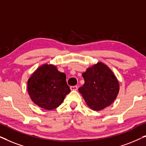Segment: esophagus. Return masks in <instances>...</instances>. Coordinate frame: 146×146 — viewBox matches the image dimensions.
<instances>
[{
  "instance_id": "esophagus-1",
  "label": "esophagus",
  "mask_w": 146,
  "mask_h": 146,
  "mask_svg": "<svg viewBox=\"0 0 146 146\" xmlns=\"http://www.w3.org/2000/svg\"><path fill=\"white\" fill-rule=\"evenodd\" d=\"M70 90H78V86H70Z\"/></svg>"
}]
</instances>
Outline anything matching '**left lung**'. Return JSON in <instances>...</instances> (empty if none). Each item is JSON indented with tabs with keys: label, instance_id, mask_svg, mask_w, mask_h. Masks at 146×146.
<instances>
[{
	"label": "left lung",
	"instance_id": "left-lung-1",
	"mask_svg": "<svg viewBox=\"0 0 146 146\" xmlns=\"http://www.w3.org/2000/svg\"><path fill=\"white\" fill-rule=\"evenodd\" d=\"M82 77L84 84L78 91L92 110H102L113 102L118 94L119 85L117 78L107 65L98 62L87 68Z\"/></svg>",
	"mask_w": 146,
	"mask_h": 146
}]
</instances>
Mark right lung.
Here are the masks:
<instances>
[{"instance_id":"1","label":"right lung","mask_w":146,"mask_h":146,"mask_svg":"<svg viewBox=\"0 0 146 146\" xmlns=\"http://www.w3.org/2000/svg\"><path fill=\"white\" fill-rule=\"evenodd\" d=\"M66 78L65 74L58 70L56 66L48 64L40 66L27 82L32 101L47 110L56 108L70 92Z\"/></svg>"}]
</instances>
